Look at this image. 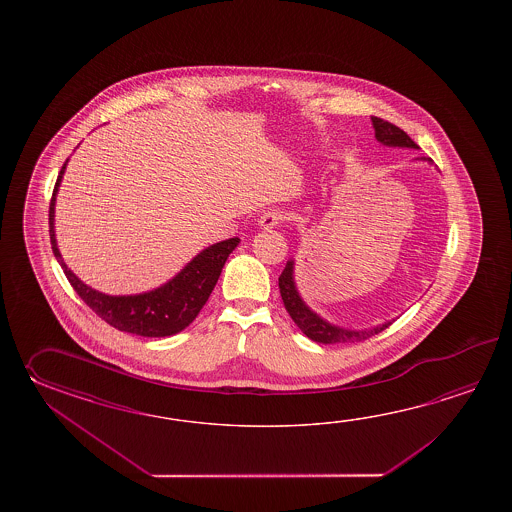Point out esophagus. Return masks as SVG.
Returning a JSON list of instances; mask_svg holds the SVG:
<instances>
[{"label":"esophagus","instance_id":"obj_1","mask_svg":"<svg viewBox=\"0 0 512 512\" xmlns=\"http://www.w3.org/2000/svg\"><path fill=\"white\" fill-rule=\"evenodd\" d=\"M283 221H285V214L280 208H269L260 216V227L267 230L274 229V227H280Z\"/></svg>","mask_w":512,"mask_h":512}]
</instances>
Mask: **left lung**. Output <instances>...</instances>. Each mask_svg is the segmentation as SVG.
<instances>
[{
    "instance_id": "left-lung-1",
    "label": "left lung",
    "mask_w": 512,
    "mask_h": 512,
    "mask_svg": "<svg viewBox=\"0 0 512 512\" xmlns=\"http://www.w3.org/2000/svg\"><path fill=\"white\" fill-rule=\"evenodd\" d=\"M373 120V128H375V137L377 141L386 144V146H401V148H417L415 144L401 128H397L392 122L388 120L379 119V117H371ZM293 261H287L285 269H283L280 278H278V285H280V294H282L283 305L287 309V313L291 315L294 324L302 329V333L315 340V342H322V344H348V342H362L366 338L373 337L377 333L384 331L388 324H382L379 327H373L368 331H349V329H342V327L331 326L324 322L320 316H316L307 305L302 302L300 294L294 287L293 280Z\"/></svg>"
}]
</instances>
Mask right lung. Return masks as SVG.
<instances>
[{
    "mask_svg": "<svg viewBox=\"0 0 512 512\" xmlns=\"http://www.w3.org/2000/svg\"><path fill=\"white\" fill-rule=\"evenodd\" d=\"M64 170L66 164L58 174L49 205V236L55 258L62 265L67 280L77 291L78 296L86 302L89 309H93V313H97L104 322H108L109 326L139 337H170L190 326L203 309V305L207 304L208 296L218 283L225 261L229 258L230 252L238 247L240 240L230 238L199 252L174 280L150 293L135 296H108L98 293L95 289L87 287L86 283L80 282L77 276L67 269L56 247L55 201Z\"/></svg>",
    "mask_w": 512,
    "mask_h": 512,
    "instance_id": "add662e5",
    "label": "right lung"
}]
</instances>
